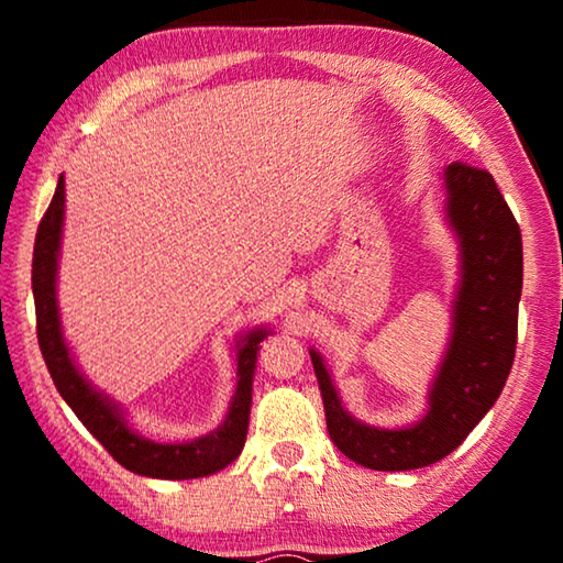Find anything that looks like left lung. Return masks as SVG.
<instances>
[{"label": "left lung", "instance_id": "left-lung-1", "mask_svg": "<svg viewBox=\"0 0 563 563\" xmlns=\"http://www.w3.org/2000/svg\"><path fill=\"white\" fill-rule=\"evenodd\" d=\"M446 218L460 238L462 280L452 340L430 389V409L405 430H377L342 409L322 357L310 350L330 440L347 460L377 472L434 464L460 446L507 383L521 298V231L489 170L456 164L444 170Z\"/></svg>", "mask_w": 563, "mask_h": 563}]
</instances>
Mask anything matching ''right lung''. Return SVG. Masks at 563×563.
<instances>
[{"instance_id":"obj_1","label":"right lung","mask_w":563,"mask_h":563,"mask_svg":"<svg viewBox=\"0 0 563 563\" xmlns=\"http://www.w3.org/2000/svg\"><path fill=\"white\" fill-rule=\"evenodd\" d=\"M64 225V176H59L54 198L40 223L32 258V290L36 308V338L46 367L64 402L74 409L84 427L97 437L113 460L129 472L154 479H198L221 472L241 454L251 417L253 373L258 360V345L271 330L258 328L241 338L238 345V387L225 422L211 434L184 444H158L131 430L121 409L93 389L76 369L66 347L56 305V261H59Z\"/></svg>"}]
</instances>
